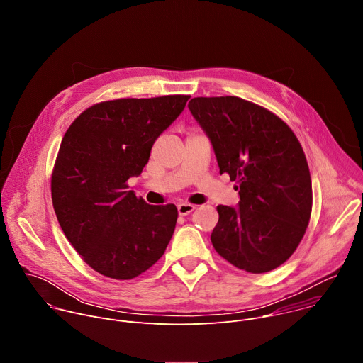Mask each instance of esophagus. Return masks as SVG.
Instances as JSON below:
<instances>
[{
	"label": "esophagus",
	"mask_w": 363,
	"mask_h": 363,
	"mask_svg": "<svg viewBox=\"0 0 363 363\" xmlns=\"http://www.w3.org/2000/svg\"><path fill=\"white\" fill-rule=\"evenodd\" d=\"M194 210H195V205H192V203L181 202V203L178 205V214H179V216H188V214H191Z\"/></svg>",
	"instance_id": "34e87169"
}]
</instances>
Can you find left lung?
<instances>
[{
    "mask_svg": "<svg viewBox=\"0 0 363 363\" xmlns=\"http://www.w3.org/2000/svg\"><path fill=\"white\" fill-rule=\"evenodd\" d=\"M192 116L208 135L220 174L235 181L238 208L218 205L216 251L252 274L267 273L298 247L312 214L303 147L277 115L237 96L194 97Z\"/></svg>",
    "mask_w": 363,
    "mask_h": 363,
    "instance_id": "1",
    "label": "left lung"
}]
</instances>
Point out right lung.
<instances>
[{
    "mask_svg": "<svg viewBox=\"0 0 363 363\" xmlns=\"http://www.w3.org/2000/svg\"><path fill=\"white\" fill-rule=\"evenodd\" d=\"M189 96L115 99L82 112L63 136L51 174L59 224L94 272L115 280L145 273L164 255L175 230L174 203L149 205L128 191L153 142Z\"/></svg>",
    "mask_w": 363,
    "mask_h": 363,
    "instance_id": "1",
    "label": "right lung"
}]
</instances>
